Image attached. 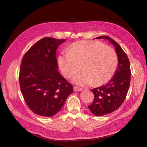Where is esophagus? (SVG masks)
Listing matches in <instances>:
<instances>
[{
    "label": "esophagus",
    "mask_w": 147,
    "mask_h": 147,
    "mask_svg": "<svg viewBox=\"0 0 147 147\" xmlns=\"http://www.w3.org/2000/svg\"><path fill=\"white\" fill-rule=\"evenodd\" d=\"M82 88H78V87H77V86H74V91H75V92L80 91H82Z\"/></svg>",
    "instance_id": "34e87169"
}]
</instances>
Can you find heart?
<instances>
[{
	"instance_id": "1",
	"label": "heart",
	"mask_w": 147,
	"mask_h": 147,
	"mask_svg": "<svg viewBox=\"0 0 147 147\" xmlns=\"http://www.w3.org/2000/svg\"><path fill=\"white\" fill-rule=\"evenodd\" d=\"M61 72L66 78H70L82 68L83 71L72 79L81 86H100L113 78L118 67L117 53L113 48L100 42L91 40L76 42L70 46L67 53L58 57Z\"/></svg>"
}]
</instances>
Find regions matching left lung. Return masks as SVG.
Here are the masks:
<instances>
[{"mask_svg":"<svg viewBox=\"0 0 147 147\" xmlns=\"http://www.w3.org/2000/svg\"><path fill=\"white\" fill-rule=\"evenodd\" d=\"M95 38L109 40L115 47L118 59L117 69L113 78L104 86L91 90L94 99L88 108L94 115L99 117L114 112L121 105L130 86L131 70L126 54L116 42L104 35Z\"/></svg>","mask_w":147,"mask_h":147,"instance_id":"obj_1","label":"left lung"}]
</instances>
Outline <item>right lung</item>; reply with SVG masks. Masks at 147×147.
I'll return each mask as SVG.
<instances>
[{
    "mask_svg": "<svg viewBox=\"0 0 147 147\" xmlns=\"http://www.w3.org/2000/svg\"><path fill=\"white\" fill-rule=\"evenodd\" d=\"M66 39L45 37L25 53L19 81L24 99L32 112L51 117L58 113L73 86L58 71L56 50Z\"/></svg>",
    "mask_w": 147,
    "mask_h": 147,
    "instance_id": "1",
    "label": "right lung"
}]
</instances>
